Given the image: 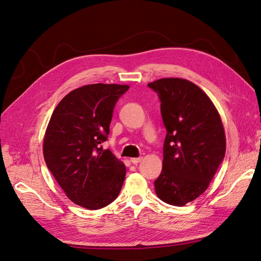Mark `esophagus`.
Returning <instances> with one entry per match:
<instances>
[{"mask_svg":"<svg viewBox=\"0 0 261 261\" xmlns=\"http://www.w3.org/2000/svg\"><path fill=\"white\" fill-rule=\"evenodd\" d=\"M141 159H143V158H132L130 159V162L133 163V164H137V163H139L140 161H141Z\"/></svg>","mask_w":261,"mask_h":261,"instance_id":"1","label":"esophagus"}]
</instances>
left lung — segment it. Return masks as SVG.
<instances>
[{
	"label": "left lung",
	"mask_w": 261,
	"mask_h": 261,
	"mask_svg": "<svg viewBox=\"0 0 261 261\" xmlns=\"http://www.w3.org/2000/svg\"><path fill=\"white\" fill-rule=\"evenodd\" d=\"M158 93L167 128L163 164L155 194L173 206H184L208 188L225 154L222 121L210 98L183 78L148 84Z\"/></svg>",
	"instance_id": "obj_1"
}]
</instances>
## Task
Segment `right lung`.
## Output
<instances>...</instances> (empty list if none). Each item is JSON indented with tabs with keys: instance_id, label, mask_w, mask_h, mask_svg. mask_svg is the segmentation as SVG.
I'll return each instance as SVG.
<instances>
[{
	"instance_id": "right-lung-1",
	"label": "right lung",
	"mask_w": 261,
	"mask_h": 261,
	"mask_svg": "<svg viewBox=\"0 0 261 261\" xmlns=\"http://www.w3.org/2000/svg\"><path fill=\"white\" fill-rule=\"evenodd\" d=\"M128 85L92 84L70 91L55 108L43 139V156L74 203L101 209L116 199L126 168L103 149L117 100Z\"/></svg>"
}]
</instances>
